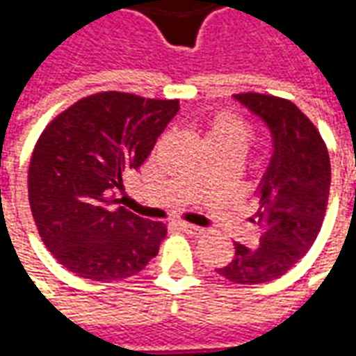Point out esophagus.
I'll list each match as a JSON object with an SVG mask.
<instances>
[{
  "instance_id": "34e87169",
  "label": "esophagus",
  "mask_w": 356,
  "mask_h": 356,
  "mask_svg": "<svg viewBox=\"0 0 356 356\" xmlns=\"http://www.w3.org/2000/svg\"><path fill=\"white\" fill-rule=\"evenodd\" d=\"M179 229L186 234H202L204 229L202 227H196V225H188V223H179Z\"/></svg>"
}]
</instances>
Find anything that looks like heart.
<instances>
[{
    "mask_svg": "<svg viewBox=\"0 0 356 356\" xmlns=\"http://www.w3.org/2000/svg\"><path fill=\"white\" fill-rule=\"evenodd\" d=\"M250 140V129L248 125L234 116L231 112H221L209 122L208 131H206V145H216V147L229 148L242 154Z\"/></svg>",
    "mask_w": 356,
    "mask_h": 356,
    "instance_id": "heart-1",
    "label": "heart"
}]
</instances>
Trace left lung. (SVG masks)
Masks as SVG:
<instances>
[{
    "mask_svg": "<svg viewBox=\"0 0 356 356\" xmlns=\"http://www.w3.org/2000/svg\"><path fill=\"white\" fill-rule=\"evenodd\" d=\"M270 133V158L255 188L263 225L259 246L234 244V257L217 273L238 284L280 278L313 246L330 194V156L313 122L286 99L261 93L232 95Z\"/></svg>",
    "mask_w": 356,
    "mask_h": 356,
    "instance_id": "8db88e82",
    "label": "left lung"
}]
</instances>
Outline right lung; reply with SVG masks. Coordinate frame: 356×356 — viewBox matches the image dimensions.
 <instances>
[{
  "instance_id": "obj_1",
  "label": "right lung",
  "mask_w": 356,
  "mask_h": 356,
  "mask_svg": "<svg viewBox=\"0 0 356 356\" xmlns=\"http://www.w3.org/2000/svg\"><path fill=\"white\" fill-rule=\"evenodd\" d=\"M177 112L179 101L104 91L45 127L30 160L28 198L43 244L63 267L108 282L156 257L165 227L116 208V193Z\"/></svg>"
}]
</instances>
